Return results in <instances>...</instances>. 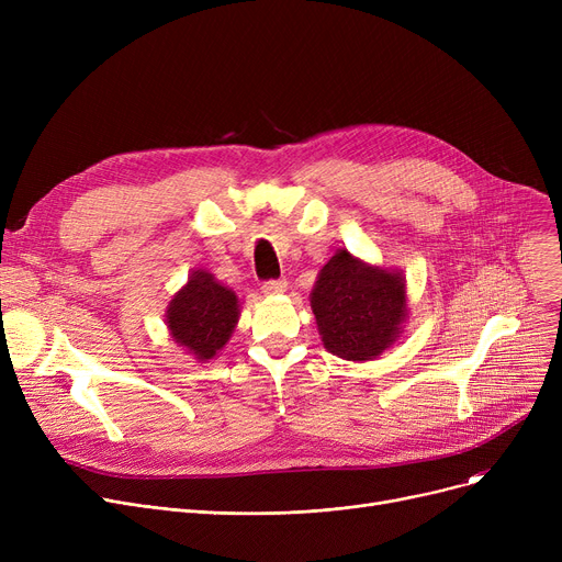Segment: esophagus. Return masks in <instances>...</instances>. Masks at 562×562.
I'll list each match as a JSON object with an SVG mask.
<instances>
[{
	"label": "esophagus",
	"instance_id": "34e87169",
	"mask_svg": "<svg viewBox=\"0 0 562 562\" xmlns=\"http://www.w3.org/2000/svg\"><path fill=\"white\" fill-rule=\"evenodd\" d=\"M286 289V280L284 278H278V280H266L261 284V291L269 293V296H276V293H282Z\"/></svg>",
	"mask_w": 562,
	"mask_h": 562
}]
</instances>
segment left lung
<instances>
[{
	"label": "left lung",
	"mask_w": 562,
	"mask_h": 562,
	"mask_svg": "<svg viewBox=\"0 0 562 562\" xmlns=\"http://www.w3.org/2000/svg\"><path fill=\"white\" fill-rule=\"evenodd\" d=\"M316 326L333 356L362 362L380 356L405 318V284L339 248L323 266L310 296Z\"/></svg>",
	"instance_id": "8db88e82"
}]
</instances>
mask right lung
Masks as SVG:
<instances>
[{
    "mask_svg": "<svg viewBox=\"0 0 562 562\" xmlns=\"http://www.w3.org/2000/svg\"><path fill=\"white\" fill-rule=\"evenodd\" d=\"M236 321L239 299L206 271L191 276L189 284L172 299L166 318L172 339L202 362L212 360L227 344Z\"/></svg>",
    "mask_w": 562,
    "mask_h": 562,
    "instance_id": "1",
    "label": "right lung"
}]
</instances>
